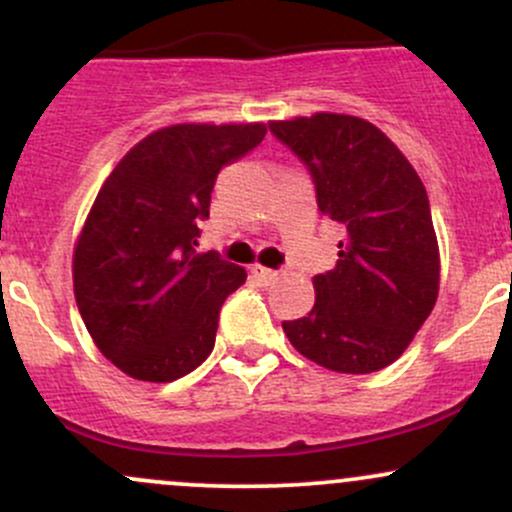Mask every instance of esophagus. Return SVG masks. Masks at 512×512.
<instances>
[{
  "label": "esophagus",
  "mask_w": 512,
  "mask_h": 512,
  "mask_svg": "<svg viewBox=\"0 0 512 512\" xmlns=\"http://www.w3.org/2000/svg\"><path fill=\"white\" fill-rule=\"evenodd\" d=\"M252 276H257V279H260L264 286H269V284H274L276 276H279V272H276V269L262 267V264H255V267H252Z\"/></svg>",
  "instance_id": "34e87169"
}]
</instances>
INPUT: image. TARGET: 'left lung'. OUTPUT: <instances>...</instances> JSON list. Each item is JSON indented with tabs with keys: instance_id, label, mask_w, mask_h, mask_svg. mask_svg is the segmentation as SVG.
Masks as SVG:
<instances>
[{
	"instance_id": "1",
	"label": "left lung",
	"mask_w": 512,
	"mask_h": 512,
	"mask_svg": "<svg viewBox=\"0 0 512 512\" xmlns=\"http://www.w3.org/2000/svg\"><path fill=\"white\" fill-rule=\"evenodd\" d=\"M308 168L317 209L342 231L337 267L317 274L315 305L281 322L289 342L337 373H375L404 354L438 298L431 204L416 170L361 117L269 122Z\"/></svg>"
}]
</instances>
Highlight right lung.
Returning a JSON list of instances; mask_svg holds the SVG:
<instances>
[{"label": "right lung", "mask_w": 512, "mask_h": 512, "mask_svg": "<svg viewBox=\"0 0 512 512\" xmlns=\"http://www.w3.org/2000/svg\"><path fill=\"white\" fill-rule=\"evenodd\" d=\"M267 134L255 125H173L149 134L103 182L74 250L88 334L122 373L173 383L211 354L221 305L248 274L197 252L223 166Z\"/></svg>", "instance_id": "right-lung-1"}]
</instances>
